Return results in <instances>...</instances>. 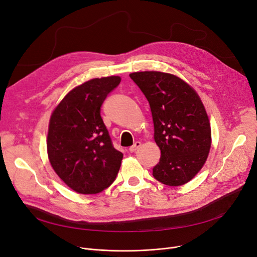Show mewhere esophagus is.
I'll return each instance as SVG.
<instances>
[{"label":"esophagus","instance_id":"34e87169","mask_svg":"<svg viewBox=\"0 0 257 257\" xmlns=\"http://www.w3.org/2000/svg\"><path fill=\"white\" fill-rule=\"evenodd\" d=\"M142 146V143L141 142H137V143H134V145L133 146H131L130 148H129V152H136L139 148Z\"/></svg>","mask_w":257,"mask_h":257}]
</instances>
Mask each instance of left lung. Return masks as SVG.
<instances>
[{
  "label": "left lung",
  "mask_w": 257,
  "mask_h": 257,
  "mask_svg": "<svg viewBox=\"0 0 257 257\" xmlns=\"http://www.w3.org/2000/svg\"><path fill=\"white\" fill-rule=\"evenodd\" d=\"M150 104L154 140L161 156L153 177L170 186L192 180L207 159L210 124L197 92L183 80L168 73L129 75Z\"/></svg>",
  "instance_id": "obj_1"
}]
</instances>
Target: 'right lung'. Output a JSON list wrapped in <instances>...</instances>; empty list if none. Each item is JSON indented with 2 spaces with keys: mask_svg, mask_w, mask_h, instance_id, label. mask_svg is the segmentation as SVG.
I'll return each instance as SVG.
<instances>
[{
  "mask_svg": "<svg viewBox=\"0 0 257 257\" xmlns=\"http://www.w3.org/2000/svg\"><path fill=\"white\" fill-rule=\"evenodd\" d=\"M118 76L91 79L72 89L53 111L48 156L60 179L79 194H98L116 178L123 154L114 149L101 106Z\"/></svg>",
  "mask_w": 257,
  "mask_h": 257,
  "instance_id": "add662e5",
  "label": "right lung"
}]
</instances>
